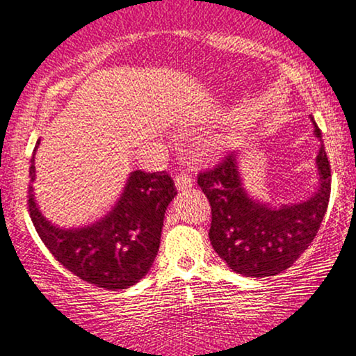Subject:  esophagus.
<instances>
[{
    "mask_svg": "<svg viewBox=\"0 0 356 356\" xmlns=\"http://www.w3.org/2000/svg\"><path fill=\"white\" fill-rule=\"evenodd\" d=\"M193 185V179L187 171H180L176 176V187L177 190H187Z\"/></svg>",
    "mask_w": 356,
    "mask_h": 356,
    "instance_id": "1",
    "label": "esophagus"
}]
</instances>
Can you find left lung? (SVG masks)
Listing matches in <instances>:
<instances>
[{"label": "left lung", "mask_w": 356, "mask_h": 356, "mask_svg": "<svg viewBox=\"0 0 356 356\" xmlns=\"http://www.w3.org/2000/svg\"><path fill=\"white\" fill-rule=\"evenodd\" d=\"M313 121V119H312ZM321 140L316 156L319 190L307 202L271 207L245 193L237 153H227L216 166L198 172V185L211 204L209 242L232 271L247 277L276 276L297 261L316 237L330 197V164Z\"/></svg>", "instance_id": "8db88e82"}]
</instances>
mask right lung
I'll list each match as a JSON object with an SVG mask.
<instances>
[{"instance_id": "right-lung-1", "label": "right lung", "mask_w": 356, "mask_h": 356, "mask_svg": "<svg viewBox=\"0 0 356 356\" xmlns=\"http://www.w3.org/2000/svg\"><path fill=\"white\" fill-rule=\"evenodd\" d=\"M38 143L40 140L37 147ZM30 179H35L33 159ZM176 195V185L166 171H134L106 216L88 227L67 230L42 216L32 185L27 204L40 238L64 268L88 284L114 290L137 284L149 271L159 248L164 213Z\"/></svg>"}]
</instances>
